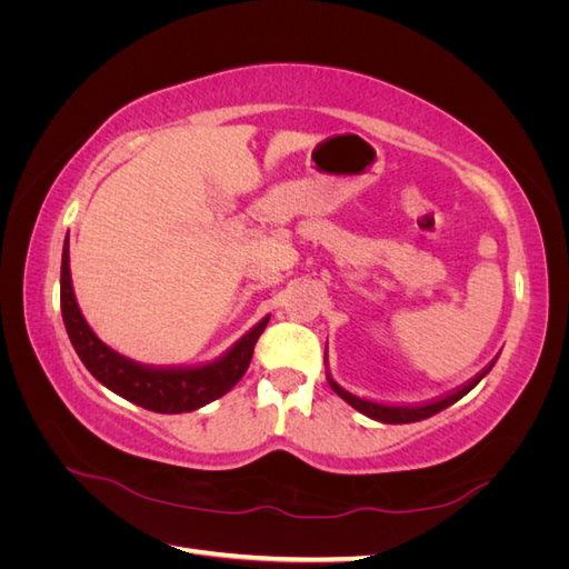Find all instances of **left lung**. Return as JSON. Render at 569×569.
Segmentation results:
<instances>
[{
    "label": "left lung",
    "instance_id": "1",
    "mask_svg": "<svg viewBox=\"0 0 569 569\" xmlns=\"http://www.w3.org/2000/svg\"><path fill=\"white\" fill-rule=\"evenodd\" d=\"M491 368H493V363H491L487 370H481V372L475 377V380H470L468 385H462L458 391H453V393H449V396H443V399H439V401L425 403V406H385V403H375V401H368V399H360V396H353L351 391L339 387V385L335 382V377H332L330 368H327V351H325V375H327V382H330L332 391H335L337 396H341V399L347 401L351 408H356L358 412H363V416H368V418H372V420H377V422H387V425L420 422V420H427V418L437 416V412H441L443 408L453 406L456 401L462 399L465 393L472 391L481 380H485V377L489 375Z\"/></svg>",
    "mask_w": 569,
    "mask_h": 569
}]
</instances>
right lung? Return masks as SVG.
<instances>
[{"label": "right lung", "mask_w": 569, "mask_h": 569, "mask_svg": "<svg viewBox=\"0 0 569 569\" xmlns=\"http://www.w3.org/2000/svg\"><path fill=\"white\" fill-rule=\"evenodd\" d=\"M61 316L68 339H71L82 366L92 372L99 385L126 401L142 406L153 412H192L206 403L220 399L239 380H242L258 337L266 330L270 316L258 320L247 335L239 337L232 347L209 363L199 366H147L113 351L101 341L84 320L71 280V253H68V234L61 253Z\"/></svg>", "instance_id": "add662e5"}]
</instances>
